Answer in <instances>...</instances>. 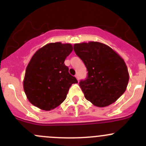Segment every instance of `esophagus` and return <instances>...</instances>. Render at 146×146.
Masks as SVG:
<instances>
[{
	"label": "esophagus",
	"instance_id": "1",
	"mask_svg": "<svg viewBox=\"0 0 146 146\" xmlns=\"http://www.w3.org/2000/svg\"><path fill=\"white\" fill-rule=\"evenodd\" d=\"M75 77H76V79H77L78 81H79V74H75Z\"/></svg>",
	"mask_w": 146,
	"mask_h": 146
}]
</instances>
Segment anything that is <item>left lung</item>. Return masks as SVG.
I'll return each instance as SVG.
<instances>
[{
    "mask_svg": "<svg viewBox=\"0 0 146 146\" xmlns=\"http://www.w3.org/2000/svg\"><path fill=\"white\" fill-rule=\"evenodd\" d=\"M74 50L87 68V77L79 82L85 98L98 107L115 102L129 81L123 59L109 46L98 42L75 44Z\"/></svg>",
    "mask_w": 146,
    "mask_h": 146,
    "instance_id": "obj_1",
    "label": "left lung"
}]
</instances>
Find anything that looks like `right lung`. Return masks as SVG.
<instances>
[{
    "label": "right lung",
    "instance_id": "right-lung-1",
    "mask_svg": "<svg viewBox=\"0 0 146 146\" xmlns=\"http://www.w3.org/2000/svg\"><path fill=\"white\" fill-rule=\"evenodd\" d=\"M72 49L70 44L50 43L33 56L23 80L24 92L31 104L50 111L66 99L72 84L78 83L64 63Z\"/></svg>",
    "mask_w": 146,
    "mask_h": 146
}]
</instances>
